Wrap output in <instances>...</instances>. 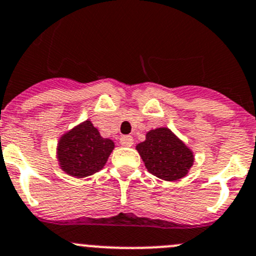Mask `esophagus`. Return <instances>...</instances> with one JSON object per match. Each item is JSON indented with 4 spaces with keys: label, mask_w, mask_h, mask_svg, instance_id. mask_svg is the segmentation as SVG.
<instances>
[{
    "label": "esophagus",
    "mask_w": 256,
    "mask_h": 256,
    "mask_svg": "<svg viewBox=\"0 0 256 256\" xmlns=\"http://www.w3.org/2000/svg\"><path fill=\"white\" fill-rule=\"evenodd\" d=\"M120 144L122 146H128V148H130V146L134 145V138L130 135L122 136V138H120Z\"/></svg>",
    "instance_id": "34e87169"
}]
</instances>
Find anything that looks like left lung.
I'll return each mask as SVG.
<instances>
[{
    "label": "left lung",
    "mask_w": 256,
    "mask_h": 256,
    "mask_svg": "<svg viewBox=\"0 0 256 256\" xmlns=\"http://www.w3.org/2000/svg\"><path fill=\"white\" fill-rule=\"evenodd\" d=\"M136 150L148 172L166 181L184 178L194 164L192 151L168 128L148 131Z\"/></svg>",
    "instance_id": "1"
}]
</instances>
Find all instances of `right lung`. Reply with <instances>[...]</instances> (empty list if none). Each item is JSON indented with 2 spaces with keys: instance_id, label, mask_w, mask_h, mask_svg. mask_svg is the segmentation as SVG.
Instances as JSON below:
<instances>
[{
  "instance_id": "add662e5",
  "label": "right lung",
  "mask_w": 256,
  "mask_h": 256,
  "mask_svg": "<svg viewBox=\"0 0 256 256\" xmlns=\"http://www.w3.org/2000/svg\"><path fill=\"white\" fill-rule=\"evenodd\" d=\"M114 148L112 140L104 138L88 120L60 138L57 158L66 174L81 178L101 170Z\"/></svg>"
}]
</instances>
